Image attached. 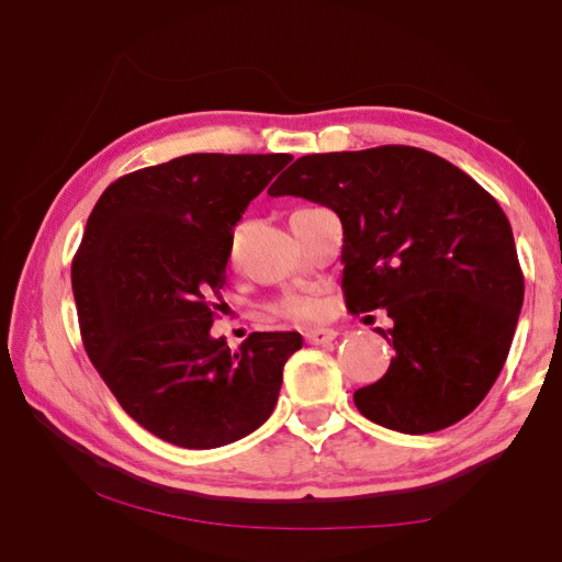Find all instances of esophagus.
<instances>
[{
  "label": "esophagus",
  "mask_w": 562,
  "mask_h": 562,
  "mask_svg": "<svg viewBox=\"0 0 562 562\" xmlns=\"http://www.w3.org/2000/svg\"><path fill=\"white\" fill-rule=\"evenodd\" d=\"M304 338L312 345H328V342L338 338V330H333V328H308L304 333Z\"/></svg>",
  "instance_id": "esophagus-1"
}]
</instances>
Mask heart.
Segmentation results:
<instances>
[{
	"mask_svg": "<svg viewBox=\"0 0 562 562\" xmlns=\"http://www.w3.org/2000/svg\"><path fill=\"white\" fill-rule=\"evenodd\" d=\"M278 312L290 316V318H316L321 314V304L314 296H302V294H290L284 296V300L278 304Z\"/></svg>",
	"mask_w": 562,
	"mask_h": 562,
	"instance_id": "b5f03b06",
	"label": "heart"
}]
</instances>
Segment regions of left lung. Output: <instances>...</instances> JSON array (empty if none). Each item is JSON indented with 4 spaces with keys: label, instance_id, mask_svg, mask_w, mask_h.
I'll use <instances>...</instances> for the list:
<instances>
[{
    "label": "left lung",
    "instance_id": "1",
    "mask_svg": "<svg viewBox=\"0 0 562 562\" xmlns=\"http://www.w3.org/2000/svg\"><path fill=\"white\" fill-rule=\"evenodd\" d=\"M330 207L342 224L350 314L386 308V374L355 391L367 420L427 435L463 420L493 389L524 302L503 207L432 151L384 145L306 154L268 190ZM369 318V316H367Z\"/></svg>",
    "mask_w": 562,
    "mask_h": 562
}]
</instances>
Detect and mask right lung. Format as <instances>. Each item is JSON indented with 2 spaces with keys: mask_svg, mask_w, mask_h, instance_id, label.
Segmentation results:
<instances>
[{
  "mask_svg": "<svg viewBox=\"0 0 562 562\" xmlns=\"http://www.w3.org/2000/svg\"><path fill=\"white\" fill-rule=\"evenodd\" d=\"M290 154H186L117 178L71 260L81 342L123 411L183 449L232 445L268 420L300 333L210 328L234 226Z\"/></svg>",
  "mask_w": 562,
  "mask_h": 562,
  "instance_id": "right-lung-1",
  "label": "right lung"
}]
</instances>
